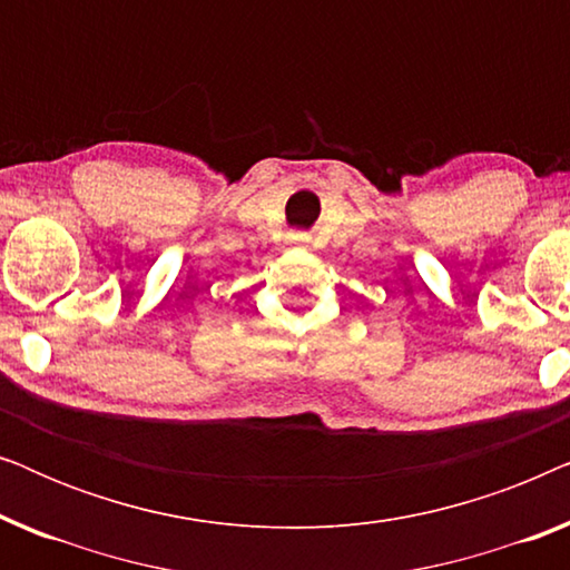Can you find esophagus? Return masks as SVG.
<instances>
[{"label": "esophagus", "instance_id": "1", "mask_svg": "<svg viewBox=\"0 0 570 570\" xmlns=\"http://www.w3.org/2000/svg\"><path fill=\"white\" fill-rule=\"evenodd\" d=\"M291 244H293V246H298V248H308L311 238H308V236H303V233H295V236H291Z\"/></svg>", "mask_w": 570, "mask_h": 570}]
</instances>
